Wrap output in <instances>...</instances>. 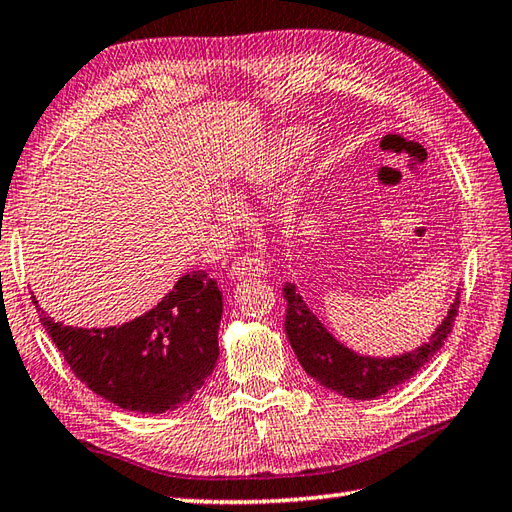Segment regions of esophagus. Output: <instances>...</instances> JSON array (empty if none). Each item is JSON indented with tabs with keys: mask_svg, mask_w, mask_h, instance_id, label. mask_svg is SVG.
I'll return each instance as SVG.
<instances>
[{
	"mask_svg": "<svg viewBox=\"0 0 512 512\" xmlns=\"http://www.w3.org/2000/svg\"><path fill=\"white\" fill-rule=\"evenodd\" d=\"M266 275V264L264 259L255 255H242L237 257L233 266H230V277L233 279H244V277H264Z\"/></svg>",
	"mask_w": 512,
	"mask_h": 512,
	"instance_id": "obj_1",
	"label": "esophagus"
}]
</instances>
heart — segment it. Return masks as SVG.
Listing matches in <instances>:
<instances>
[{"instance_id": "obj_1", "label": "heart", "mask_w": 512, "mask_h": 512, "mask_svg": "<svg viewBox=\"0 0 512 512\" xmlns=\"http://www.w3.org/2000/svg\"><path fill=\"white\" fill-rule=\"evenodd\" d=\"M308 144V135L304 130H286L279 137H275L273 142L264 148L253 162H248L235 179H228L226 184H222L224 195H215L210 199V215H213L217 222L222 224H235L239 219V206L233 202V199L244 197L248 190L262 188L266 184L273 182V177L279 173V168L286 166L290 159H293L299 150ZM270 208H273V215L282 222H290L297 210V195L293 188H282L279 193L273 195L270 199Z\"/></svg>"}]
</instances>
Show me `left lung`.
I'll use <instances>...</instances> for the list:
<instances>
[{"label":"left lung","mask_w":512,"mask_h":512,"mask_svg":"<svg viewBox=\"0 0 512 512\" xmlns=\"http://www.w3.org/2000/svg\"><path fill=\"white\" fill-rule=\"evenodd\" d=\"M282 293L286 299L284 328L299 364L315 382L328 390H335L337 395L350 399H362V402L386 395L388 390L402 386L410 377H415L435 357L437 350L444 346L446 337L453 330L459 308V293H455L446 317L435 328V333L428 337V342L402 355L370 357L355 353L353 348L335 339L333 333H328V328L319 322V317L299 295L295 284L286 282Z\"/></svg>","instance_id":"8db88e82"}]
</instances>
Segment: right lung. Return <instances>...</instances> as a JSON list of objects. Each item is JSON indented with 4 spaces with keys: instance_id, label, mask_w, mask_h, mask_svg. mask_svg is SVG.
I'll return each mask as SVG.
<instances>
[{
    "instance_id": "add662e5",
    "label": "right lung",
    "mask_w": 512,
    "mask_h": 512,
    "mask_svg": "<svg viewBox=\"0 0 512 512\" xmlns=\"http://www.w3.org/2000/svg\"><path fill=\"white\" fill-rule=\"evenodd\" d=\"M33 304L77 379L133 413H166L190 402L219 357L222 290L204 270L184 273L155 308L108 328L64 326Z\"/></svg>"
}]
</instances>
